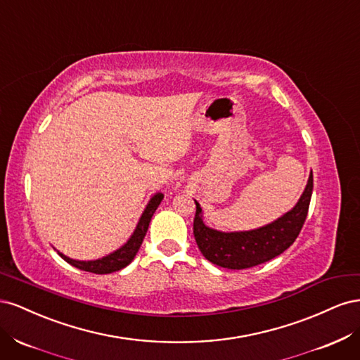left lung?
<instances>
[{
    "instance_id": "obj_1",
    "label": "left lung",
    "mask_w": 360,
    "mask_h": 360,
    "mask_svg": "<svg viewBox=\"0 0 360 360\" xmlns=\"http://www.w3.org/2000/svg\"><path fill=\"white\" fill-rule=\"evenodd\" d=\"M312 172L297 204L276 221L249 231H217L202 221V209L198 201L193 219V236L201 254L210 263L233 270L254 267L275 258L296 240L307 219L311 195Z\"/></svg>"
}]
</instances>
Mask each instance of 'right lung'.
I'll list each match as a JSON object with an SVG mask.
<instances>
[{
	"instance_id": "right-lung-1",
	"label": "right lung",
	"mask_w": 360,
	"mask_h": 360,
	"mask_svg": "<svg viewBox=\"0 0 360 360\" xmlns=\"http://www.w3.org/2000/svg\"><path fill=\"white\" fill-rule=\"evenodd\" d=\"M162 200H163V193L162 192L155 193L153 197L150 198V201L146 205L143 214H141V217H139V221H138V225L135 228L134 234L129 237V240L122 248H118L117 250H114V252H111L110 255H105L102 258L90 259V261L73 259V258H69V257H66L64 254H61L60 250H57L58 255L64 261H68L69 264L78 267L81 270H85V271H91V274H97V275H106V274H112V271H117V270H122L123 267H126V266H129L130 263H132V259L138 254V250H139L141 245H143V240H144V237L147 234L148 224L151 221V216L155 214V212H156V209L159 207Z\"/></svg>"
}]
</instances>
